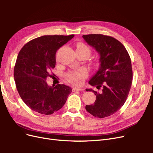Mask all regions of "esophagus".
Segmentation results:
<instances>
[{
  "mask_svg": "<svg viewBox=\"0 0 153 153\" xmlns=\"http://www.w3.org/2000/svg\"><path fill=\"white\" fill-rule=\"evenodd\" d=\"M72 90L73 91H83V89L80 87H73Z\"/></svg>",
  "mask_w": 153,
  "mask_h": 153,
  "instance_id": "1",
  "label": "esophagus"
}]
</instances>
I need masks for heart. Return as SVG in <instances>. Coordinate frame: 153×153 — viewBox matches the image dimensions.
<instances>
[{
  "instance_id": "heart-1",
  "label": "heart",
  "mask_w": 153,
  "mask_h": 153,
  "mask_svg": "<svg viewBox=\"0 0 153 153\" xmlns=\"http://www.w3.org/2000/svg\"><path fill=\"white\" fill-rule=\"evenodd\" d=\"M76 51H84L89 54V55L91 53L89 47L82 42H78L76 44ZM87 76L88 71L87 69L85 68H80L67 73L65 75V78L67 82L73 85H80L84 83Z\"/></svg>"
}]
</instances>
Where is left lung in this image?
I'll use <instances>...</instances> for the list:
<instances>
[{"label":"left lung","mask_w":153,"mask_h":153,"mask_svg":"<svg viewBox=\"0 0 153 153\" xmlns=\"http://www.w3.org/2000/svg\"><path fill=\"white\" fill-rule=\"evenodd\" d=\"M86 42L100 55V68L89 82L101 93L96 95L93 105L85 106L88 112L98 118L113 115L121 108L130 91L133 79L131 59L124 45L117 39L103 34L83 35Z\"/></svg>","instance_id":"left-lung-1"}]
</instances>
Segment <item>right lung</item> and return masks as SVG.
Wrapping results in <instances>:
<instances>
[{"label":"right lung","instance_id":"obj_1","mask_svg":"<svg viewBox=\"0 0 153 153\" xmlns=\"http://www.w3.org/2000/svg\"><path fill=\"white\" fill-rule=\"evenodd\" d=\"M74 36H43L29 41L20 50L14 78L21 98L33 111L50 115L65 104L71 88L64 84L49 86L47 78L55 75L50 71L55 66L56 52Z\"/></svg>","mask_w":153,"mask_h":153}]
</instances>
